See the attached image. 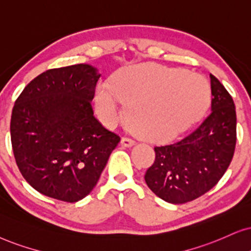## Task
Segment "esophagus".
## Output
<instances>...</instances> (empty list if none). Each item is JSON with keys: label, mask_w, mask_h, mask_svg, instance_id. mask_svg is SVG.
Segmentation results:
<instances>
[{"label": "esophagus", "mask_w": 251, "mask_h": 251, "mask_svg": "<svg viewBox=\"0 0 251 251\" xmlns=\"http://www.w3.org/2000/svg\"><path fill=\"white\" fill-rule=\"evenodd\" d=\"M122 145L124 147H132L133 145H134V140H132L131 138H123L122 139Z\"/></svg>", "instance_id": "34e87169"}]
</instances>
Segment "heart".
I'll use <instances>...</instances> for the list:
<instances>
[{
    "instance_id": "obj_1",
    "label": "heart",
    "mask_w": 251,
    "mask_h": 251,
    "mask_svg": "<svg viewBox=\"0 0 251 251\" xmlns=\"http://www.w3.org/2000/svg\"><path fill=\"white\" fill-rule=\"evenodd\" d=\"M95 109L107 126L126 116L135 132L148 140H163L189 126L208 100V87L201 76L179 68L142 65L123 69L110 84H97Z\"/></svg>"
}]
</instances>
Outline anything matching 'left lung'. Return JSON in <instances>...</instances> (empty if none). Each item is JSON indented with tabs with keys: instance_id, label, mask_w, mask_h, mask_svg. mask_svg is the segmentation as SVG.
<instances>
[{
	"instance_id": "8db88e82",
	"label": "left lung",
	"mask_w": 251,
	"mask_h": 251,
	"mask_svg": "<svg viewBox=\"0 0 251 251\" xmlns=\"http://www.w3.org/2000/svg\"><path fill=\"white\" fill-rule=\"evenodd\" d=\"M211 112L180 140L155 147V161L145 180L157 197L183 204L213 188L229 167L236 145L233 98L213 75Z\"/></svg>"
}]
</instances>
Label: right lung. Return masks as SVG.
Instances as JSON below:
<instances>
[{
	"mask_svg": "<svg viewBox=\"0 0 251 251\" xmlns=\"http://www.w3.org/2000/svg\"><path fill=\"white\" fill-rule=\"evenodd\" d=\"M100 74L80 63L49 69L16 100L10 135L25 180L50 198L75 202L93 191L120 138L94 117Z\"/></svg>",
	"mask_w": 251,
	"mask_h": 251,
	"instance_id": "1",
	"label": "right lung"
}]
</instances>
